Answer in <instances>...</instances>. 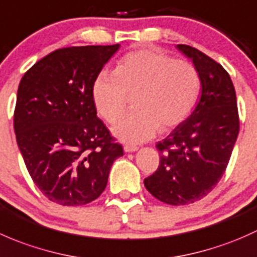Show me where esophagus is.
I'll list each match as a JSON object with an SVG mask.
<instances>
[{
	"label": "esophagus",
	"mask_w": 257,
	"mask_h": 257,
	"mask_svg": "<svg viewBox=\"0 0 257 257\" xmlns=\"http://www.w3.org/2000/svg\"><path fill=\"white\" fill-rule=\"evenodd\" d=\"M137 150H139V147L135 146V145H125V146H123V151H125V152H135V151Z\"/></svg>",
	"instance_id": "34e87169"
}]
</instances>
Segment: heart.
Listing matches in <instances>:
<instances>
[{"mask_svg":"<svg viewBox=\"0 0 257 257\" xmlns=\"http://www.w3.org/2000/svg\"><path fill=\"white\" fill-rule=\"evenodd\" d=\"M202 79L188 60L173 59L153 49H137L118 60L113 75L101 73L92 84L97 112L109 123L125 115L134 96L136 110L121 121L113 134L123 142L140 144L152 139L158 130L181 125L199 97Z\"/></svg>","mask_w":257,"mask_h":257,"instance_id":"heart-1","label":"heart"}]
</instances>
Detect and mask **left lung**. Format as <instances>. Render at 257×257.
<instances>
[{
  "label": "left lung",
  "mask_w": 257,
  "mask_h": 257,
  "mask_svg": "<svg viewBox=\"0 0 257 257\" xmlns=\"http://www.w3.org/2000/svg\"><path fill=\"white\" fill-rule=\"evenodd\" d=\"M202 79V96L186 121L157 142L160 166L145 178L156 199L186 205L204 198L218 184L240 130L236 94L229 73L200 50L178 44Z\"/></svg>",
  "instance_id": "left-lung-1"
}]
</instances>
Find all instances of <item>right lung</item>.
Segmentation results:
<instances>
[{"label":"right lung","instance_id":"obj_1","mask_svg":"<svg viewBox=\"0 0 257 257\" xmlns=\"http://www.w3.org/2000/svg\"><path fill=\"white\" fill-rule=\"evenodd\" d=\"M113 46L60 48L26 71L13 127L34 184L50 202L85 205L106 188L122 146L96 116L92 84Z\"/></svg>","mask_w":257,"mask_h":257}]
</instances>
